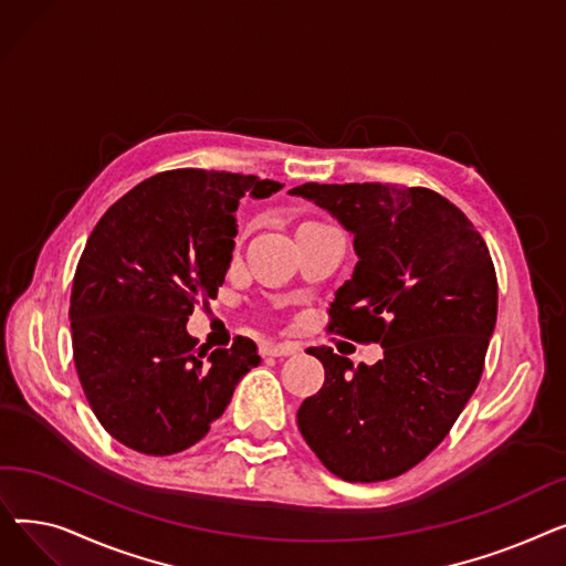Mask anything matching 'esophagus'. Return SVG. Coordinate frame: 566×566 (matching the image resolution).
<instances>
[{
	"mask_svg": "<svg viewBox=\"0 0 566 566\" xmlns=\"http://www.w3.org/2000/svg\"><path fill=\"white\" fill-rule=\"evenodd\" d=\"M298 350H301V346L298 344H291V342H282V344L265 342L261 346V353L268 355V358H286V355H295Z\"/></svg>",
	"mask_w": 566,
	"mask_h": 566,
	"instance_id": "1",
	"label": "esophagus"
}]
</instances>
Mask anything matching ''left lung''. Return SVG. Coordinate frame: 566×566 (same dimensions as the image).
Returning <instances> with one entry per match:
<instances>
[{
  "label": "left lung",
  "mask_w": 566,
  "mask_h": 566,
  "mask_svg": "<svg viewBox=\"0 0 566 566\" xmlns=\"http://www.w3.org/2000/svg\"><path fill=\"white\" fill-rule=\"evenodd\" d=\"M289 195L353 235L358 263L335 293L331 331L382 346L376 365L358 367L310 348L325 382L298 408V429L346 482L397 478L448 436L482 378L497 316L489 248L427 188L305 184Z\"/></svg>",
  "instance_id": "left-lung-1"
}]
</instances>
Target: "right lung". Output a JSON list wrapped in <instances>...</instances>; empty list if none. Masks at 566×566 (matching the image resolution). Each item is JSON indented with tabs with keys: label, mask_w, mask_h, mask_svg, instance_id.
I'll return each mask as SVG.
<instances>
[{
	"label": "right lung",
	"mask_w": 566,
	"mask_h": 566,
	"mask_svg": "<svg viewBox=\"0 0 566 566\" xmlns=\"http://www.w3.org/2000/svg\"><path fill=\"white\" fill-rule=\"evenodd\" d=\"M282 188L174 169L126 192L88 235L71 293L73 358L88 406L126 448L154 457L188 450L259 365L252 339L206 353L186 323L224 282L238 203Z\"/></svg>",
	"instance_id": "right-lung-1"
}]
</instances>
